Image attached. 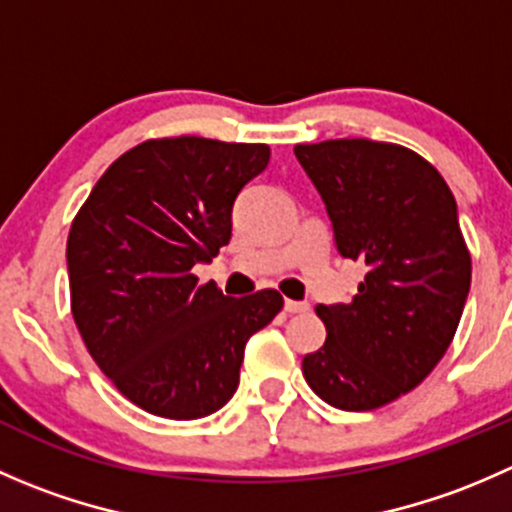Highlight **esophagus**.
I'll list each match as a JSON object with an SVG mask.
<instances>
[{
  "mask_svg": "<svg viewBox=\"0 0 512 512\" xmlns=\"http://www.w3.org/2000/svg\"><path fill=\"white\" fill-rule=\"evenodd\" d=\"M307 309H309L307 302H294V299H285L287 314H299V312H307Z\"/></svg>",
  "mask_w": 512,
  "mask_h": 512,
  "instance_id": "34e87169",
  "label": "esophagus"
}]
</instances>
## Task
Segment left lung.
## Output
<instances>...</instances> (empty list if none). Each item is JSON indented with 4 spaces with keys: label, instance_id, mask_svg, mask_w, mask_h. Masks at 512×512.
<instances>
[{
    "label": "left lung",
    "instance_id": "obj_1",
    "mask_svg": "<svg viewBox=\"0 0 512 512\" xmlns=\"http://www.w3.org/2000/svg\"><path fill=\"white\" fill-rule=\"evenodd\" d=\"M327 205L342 257L366 265L349 304H319L324 347L302 359L314 394L371 411L416 389L451 347L471 289V255L451 188L396 143L337 138L294 146Z\"/></svg>",
    "mask_w": 512,
    "mask_h": 512
}]
</instances>
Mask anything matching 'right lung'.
Instances as JSON below:
<instances>
[{
  "label": "right lung",
  "instance_id": "obj_1",
  "mask_svg": "<svg viewBox=\"0 0 512 512\" xmlns=\"http://www.w3.org/2000/svg\"><path fill=\"white\" fill-rule=\"evenodd\" d=\"M267 163L265 143L146 141L113 160L71 223L76 327L98 369L148 414L193 421L223 409L247 339L285 304L277 289L235 299L193 275L230 242L232 203Z\"/></svg>",
  "mask_w": 512,
  "mask_h": 512
}]
</instances>
